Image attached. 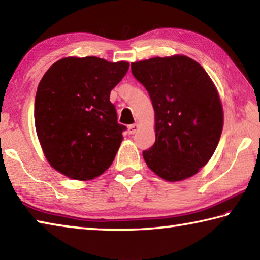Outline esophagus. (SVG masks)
I'll return each mask as SVG.
<instances>
[{"label":"esophagus","mask_w":260,"mask_h":260,"mask_svg":"<svg viewBox=\"0 0 260 260\" xmlns=\"http://www.w3.org/2000/svg\"><path fill=\"white\" fill-rule=\"evenodd\" d=\"M138 128H139V125L132 124V125L128 126V133L129 134H134V133H136V131H138Z\"/></svg>","instance_id":"obj_1"}]
</instances>
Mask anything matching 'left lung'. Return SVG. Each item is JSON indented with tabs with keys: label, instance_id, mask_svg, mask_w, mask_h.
Wrapping results in <instances>:
<instances>
[{
	"label": "left lung",
	"instance_id": "8db88e82",
	"mask_svg": "<svg viewBox=\"0 0 260 260\" xmlns=\"http://www.w3.org/2000/svg\"><path fill=\"white\" fill-rule=\"evenodd\" d=\"M131 68L155 110L156 141L143 151L148 167L166 181L192 177L212 157L222 131V107L212 80L197 61L181 55Z\"/></svg>",
	"mask_w": 260,
	"mask_h": 260
}]
</instances>
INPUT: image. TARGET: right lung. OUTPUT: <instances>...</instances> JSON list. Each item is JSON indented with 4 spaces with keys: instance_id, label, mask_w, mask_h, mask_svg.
Returning <instances> with one entry per match:
<instances>
[{
    "instance_id": "right-lung-1",
    "label": "right lung",
    "mask_w": 260,
    "mask_h": 260,
    "mask_svg": "<svg viewBox=\"0 0 260 260\" xmlns=\"http://www.w3.org/2000/svg\"><path fill=\"white\" fill-rule=\"evenodd\" d=\"M128 68L127 61L67 57L43 76L35 96V128L58 172L85 181L112 164L126 126L118 124L110 93Z\"/></svg>"
}]
</instances>
